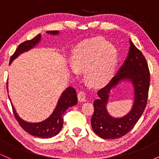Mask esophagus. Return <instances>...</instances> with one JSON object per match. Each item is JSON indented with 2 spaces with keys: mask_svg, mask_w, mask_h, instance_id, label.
<instances>
[{
  "mask_svg": "<svg viewBox=\"0 0 159 159\" xmlns=\"http://www.w3.org/2000/svg\"><path fill=\"white\" fill-rule=\"evenodd\" d=\"M78 101L81 102H86V94H85V93L83 92V91H81V92L78 93Z\"/></svg>",
  "mask_w": 159,
  "mask_h": 159,
  "instance_id": "1",
  "label": "esophagus"
}]
</instances>
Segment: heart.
<instances>
[{"label":"heart","instance_id":"heart-1","mask_svg":"<svg viewBox=\"0 0 159 159\" xmlns=\"http://www.w3.org/2000/svg\"><path fill=\"white\" fill-rule=\"evenodd\" d=\"M117 62V52L110 42L102 37H94L81 42L72 54V65L68 73L75 78L84 72L86 82L91 87L106 85L114 75Z\"/></svg>","mask_w":159,"mask_h":159}]
</instances>
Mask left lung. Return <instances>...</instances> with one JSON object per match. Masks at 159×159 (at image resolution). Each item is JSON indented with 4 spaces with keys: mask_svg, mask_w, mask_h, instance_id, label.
<instances>
[{
    "mask_svg": "<svg viewBox=\"0 0 159 159\" xmlns=\"http://www.w3.org/2000/svg\"><path fill=\"white\" fill-rule=\"evenodd\" d=\"M129 43V53L123 64L111 81L98 91V98L93 102L95 111L91 125L93 132L104 139H116L130 132L147 106L150 81L148 65L143 54L130 39ZM123 82L132 84L134 102L127 115L115 118L109 114L107 105L111 90Z\"/></svg>",
    "mask_w": 159,
    "mask_h": 159,
    "instance_id": "left-lung-1",
    "label": "left lung"
}]
</instances>
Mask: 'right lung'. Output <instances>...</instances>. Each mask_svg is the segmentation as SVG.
Listing matches in <instances>:
<instances>
[{"label": "right lung", "mask_w": 159, "mask_h": 159, "mask_svg": "<svg viewBox=\"0 0 159 159\" xmlns=\"http://www.w3.org/2000/svg\"><path fill=\"white\" fill-rule=\"evenodd\" d=\"M46 34L52 36H57L59 35L60 32L57 30H49V31L46 32ZM41 40L42 35L41 34H39L31 40L25 41V43L20 44L16 50L13 55L11 57L10 64H11L12 62L16 59L20 54L28 52V51L31 50L36 46H37L41 42ZM9 98L10 100L16 119L19 122L21 128L31 135L38 137L40 138H51L61 132L62 128H63V115L65 114L66 111L69 107L74 106L78 103L75 90L73 87H67L61 93V96H60L59 99H58L55 108L53 111L52 114L47 119L43 120V121L39 122V123H30V122L25 121L20 117L16 112L15 107L12 105L10 96H9Z\"/></svg>", "instance_id": "right-lung-1"}]
</instances>
